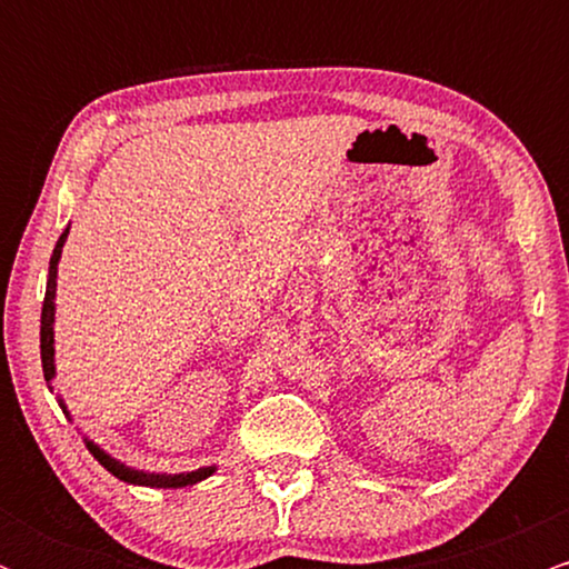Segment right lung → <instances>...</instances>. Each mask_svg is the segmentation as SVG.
<instances>
[{"label":"right lung","mask_w":569,"mask_h":569,"mask_svg":"<svg viewBox=\"0 0 569 569\" xmlns=\"http://www.w3.org/2000/svg\"><path fill=\"white\" fill-rule=\"evenodd\" d=\"M67 238H69V227L63 230L61 238H58V243L53 248V257H50L48 289H44V305H42V326H39V350H42V371H44V380H48V388H50V380L56 377V331H53V323H56V289H58V262H61V251H63V243H67ZM58 407H61L63 415H67L71 420L67 403H63L61 396H58ZM84 447L90 449V455H93L96 460L101 462V466L107 468L109 473L117 476L120 481H126V485H133V487L181 489V487L198 485V481L217 473V466H206V468H198V471H189V473L139 471V468H130V466H126V462L117 460V457L103 452V449L98 447L96 441H90L88 436H84Z\"/></svg>","instance_id":"add662e5"}]
</instances>
